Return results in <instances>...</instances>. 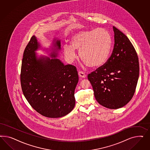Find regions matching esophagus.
Wrapping results in <instances>:
<instances>
[{
	"instance_id": "esophagus-1",
	"label": "esophagus",
	"mask_w": 150,
	"mask_h": 150,
	"mask_svg": "<svg viewBox=\"0 0 150 150\" xmlns=\"http://www.w3.org/2000/svg\"><path fill=\"white\" fill-rule=\"evenodd\" d=\"M78 74H79V76L80 77H82V78H85V77H86V74L83 73V72H82V71H79L78 73Z\"/></svg>"
}]
</instances>
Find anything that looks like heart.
Returning a JSON list of instances; mask_svg holds the SVG:
<instances>
[{
    "label": "heart",
    "mask_w": 150,
    "mask_h": 150,
    "mask_svg": "<svg viewBox=\"0 0 150 150\" xmlns=\"http://www.w3.org/2000/svg\"><path fill=\"white\" fill-rule=\"evenodd\" d=\"M70 45H65L63 53L69 62L76 58V50H79L82 60L91 68L103 65L107 62L112 45V38L105 28L82 30L71 37Z\"/></svg>",
    "instance_id": "heart-1"
}]
</instances>
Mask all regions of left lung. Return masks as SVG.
<instances>
[{"mask_svg":"<svg viewBox=\"0 0 150 150\" xmlns=\"http://www.w3.org/2000/svg\"><path fill=\"white\" fill-rule=\"evenodd\" d=\"M114 45L106 63L88 75L96 100L109 109L127 104L134 95L139 76L136 50L127 36L113 26Z\"/></svg>","mask_w":150,"mask_h":150,"instance_id":"left-lung-1","label":"left lung"}]
</instances>
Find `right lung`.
Segmentation results:
<instances>
[{
  "label": "right lung",
  "mask_w": 150,
  "mask_h": 150,
  "mask_svg": "<svg viewBox=\"0 0 150 150\" xmlns=\"http://www.w3.org/2000/svg\"><path fill=\"white\" fill-rule=\"evenodd\" d=\"M60 41L54 38L50 59L38 57L41 47L35 36L31 37L23 52L20 80L23 93L38 113L48 118L62 117L75 107L74 92L79 81L75 66L64 65L59 59Z\"/></svg>",
  "instance_id": "add662e5"
}]
</instances>
